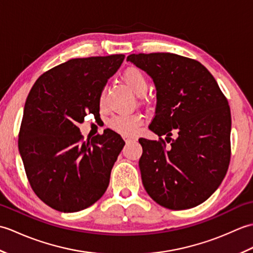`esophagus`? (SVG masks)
<instances>
[{
    "label": "esophagus",
    "instance_id": "1",
    "mask_svg": "<svg viewBox=\"0 0 253 253\" xmlns=\"http://www.w3.org/2000/svg\"><path fill=\"white\" fill-rule=\"evenodd\" d=\"M124 139H125L126 142H131V141H137V138L133 137V136H125L124 137Z\"/></svg>",
    "mask_w": 253,
    "mask_h": 253
}]
</instances>
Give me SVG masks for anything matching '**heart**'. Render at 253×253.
I'll return each mask as SVG.
<instances>
[{"instance_id":"1","label":"heart","mask_w":253,"mask_h":253,"mask_svg":"<svg viewBox=\"0 0 253 253\" xmlns=\"http://www.w3.org/2000/svg\"><path fill=\"white\" fill-rule=\"evenodd\" d=\"M123 79L137 96H143L147 93L148 80L140 69L135 67L126 69L123 74ZM103 99L104 92L101 94V102H103ZM141 123V116L139 115H120L113 118L111 126L113 129L123 135H131L139 129Z\"/></svg>"}]
</instances>
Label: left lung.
I'll return each mask as SVG.
<instances>
[{"label":"left lung","instance_id":"1","mask_svg":"<svg viewBox=\"0 0 253 253\" xmlns=\"http://www.w3.org/2000/svg\"><path fill=\"white\" fill-rule=\"evenodd\" d=\"M157 90L149 129L160 140L140 138L141 179L148 195L170 210L197 207L211 197L230 160V110L216 80L201 63L173 53L131 54ZM171 130L179 137L170 138ZM166 135L168 147L160 137Z\"/></svg>","mask_w":253,"mask_h":253}]
</instances>
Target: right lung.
<instances>
[{
  "label": "right lung",
  "mask_w": 253,
  "mask_h": 253,
  "mask_svg": "<svg viewBox=\"0 0 253 253\" xmlns=\"http://www.w3.org/2000/svg\"><path fill=\"white\" fill-rule=\"evenodd\" d=\"M125 55L73 58L37 79L27 96L18 150L32 190L47 206L78 212L103 196L125 146L107 128L83 141L78 124L100 114L105 84Z\"/></svg>",
  "instance_id": "1"
}]
</instances>
